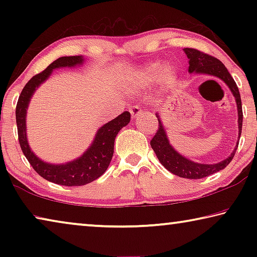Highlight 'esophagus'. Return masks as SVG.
I'll return each mask as SVG.
<instances>
[{"instance_id": "esophagus-1", "label": "esophagus", "mask_w": 257, "mask_h": 257, "mask_svg": "<svg viewBox=\"0 0 257 257\" xmlns=\"http://www.w3.org/2000/svg\"><path fill=\"white\" fill-rule=\"evenodd\" d=\"M130 114H132L133 116H135V118H137V116H141V115H144V114H146V111L145 110H143L142 107H139V106H133V107H130Z\"/></svg>"}]
</instances>
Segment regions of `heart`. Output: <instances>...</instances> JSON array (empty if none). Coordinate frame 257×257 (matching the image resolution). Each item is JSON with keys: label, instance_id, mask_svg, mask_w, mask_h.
I'll return each instance as SVG.
<instances>
[{"label": "heart", "instance_id": "1", "mask_svg": "<svg viewBox=\"0 0 257 257\" xmlns=\"http://www.w3.org/2000/svg\"><path fill=\"white\" fill-rule=\"evenodd\" d=\"M160 67H161L160 63H151L149 66L141 69L139 72L137 73V79L139 81V84L142 85L150 84L152 80L155 79L159 73V81L161 82V85H163L165 87L171 86L176 80L175 68L171 66H164L160 71ZM159 71H160V73L158 72Z\"/></svg>", "mask_w": 257, "mask_h": 257}]
</instances>
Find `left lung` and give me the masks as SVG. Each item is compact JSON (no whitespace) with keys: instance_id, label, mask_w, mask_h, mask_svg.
Returning a JSON list of instances; mask_svg holds the SVG:
<instances>
[{"instance_id":"1","label":"left lung","mask_w":257,"mask_h":257,"mask_svg":"<svg viewBox=\"0 0 257 257\" xmlns=\"http://www.w3.org/2000/svg\"><path fill=\"white\" fill-rule=\"evenodd\" d=\"M184 52L189 59V73H204V75L213 76L221 79L225 82V85L229 87L231 90L234 99H236L237 104V111H238V129H239V138H240L241 134V127H242V108H241V98L240 94H239L238 87L234 82L233 78L230 75L228 69L224 67V64L221 62L220 60L213 56L203 53V52L195 50V49H184ZM156 118L159 120V129L156 132L155 136L152 138L151 146L153 151L155 152L156 156L160 161V163L170 171L173 175L181 178H187V179H201V178H205L213 175L220 170L227 167V165L231 162L234 154H236L238 142L236 147L232 151L227 159H224L221 162H217L214 164H204L194 162L189 159L185 158L184 155L173 149L172 145L169 142L168 135L165 133L164 125L162 121L160 119V114L156 113Z\"/></svg>"}]
</instances>
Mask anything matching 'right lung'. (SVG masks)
Here are the masks:
<instances>
[{
	"instance_id": "obj_1",
	"label": "right lung",
	"mask_w": 257,
	"mask_h": 257,
	"mask_svg": "<svg viewBox=\"0 0 257 257\" xmlns=\"http://www.w3.org/2000/svg\"><path fill=\"white\" fill-rule=\"evenodd\" d=\"M85 59L81 55L62 56L52 62L44 71L34 76L21 92L16 107V120L18 127L19 144L26 159L34 168L38 175L54 184L62 186H84L89 184L101 177L106 171L110 164L113 150H114V139L121 129L125 127L130 121V113L124 111L122 114L115 119L108 121L102 125L95 134V138L88 149L79 158L62 164H52L42 161L30 149L27 141V125L26 115L30 99L43 82L47 80L54 69L72 68L81 66Z\"/></svg>"
}]
</instances>
